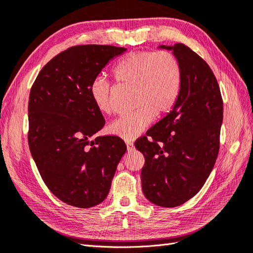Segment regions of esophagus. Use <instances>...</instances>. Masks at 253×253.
<instances>
[{
	"mask_svg": "<svg viewBox=\"0 0 253 253\" xmlns=\"http://www.w3.org/2000/svg\"><path fill=\"white\" fill-rule=\"evenodd\" d=\"M126 148H127V150H132V149H133V147H134V144H133L132 142H126Z\"/></svg>",
	"mask_w": 253,
	"mask_h": 253,
	"instance_id": "34e87169",
	"label": "esophagus"
}]
</instances>
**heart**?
I'll return each instance as SVG.
<instances>
[{
    "label": "heart",
    "mask_w": 253,
    "mask_h": 253,
    "mask_svg": "<svg viewBox=\"0 0 253 253\" xmlns=\"http://www.w3.org/2000/svg\"><path fill=\"white\" fill-rule=\"evenodd\" d=\"M112 75L121 85L133 87L135 110L120 117L108 126L111 135L125 141L136 138L151 122L155 115L162 116L175 106L182 88V67L170 50L134 52L117 61ZM92 102L99 112L114 111L111 84L102 77L91 82L88 88Z\"/></svg>",
    "instance_id": "heart-1"
}]
</instances>
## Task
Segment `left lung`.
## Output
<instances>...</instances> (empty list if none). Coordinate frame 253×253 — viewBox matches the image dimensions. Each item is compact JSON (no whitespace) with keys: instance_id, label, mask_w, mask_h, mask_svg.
<instances>
[{"instance_id":"left-lung-1","label":"left lung","mask_w":253,"mask_h":253,"mask_svg":"<svg viewBox=\"0 0 253 253\" xmlns=\"http://www.w3.org/2000/svg\"><path fill=\"white\" fill-rule=\"evenodd\" d=\"M159 47L173 50L181 63V93L173 109L137 139L135 147L145 157L141 172L145 197L173 208L193 198L214 167L223 99L215 76L198 54L183 43Z\"/></svg>"}]
</instances>
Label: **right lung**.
Segmentation results:
<instances>
[{"label": "right lung", "mask_w": 253, "mask_h": 253, "mask_svg": "<svg viewBox=\"0 0 253 253\" xmlns=\"http://www.w3.org/2000/svg\"><path fill=\"white\" fill-rule=\"evenodd\" d=\"M126 48L76 45L56 55L33 83L28 144L43 182L56 197L91 208L107 197L126 145L115 135L91 137L105 125L88 88L108 61Z\"/></svg>", "instance_id": "add662e5"}]
</instances>
